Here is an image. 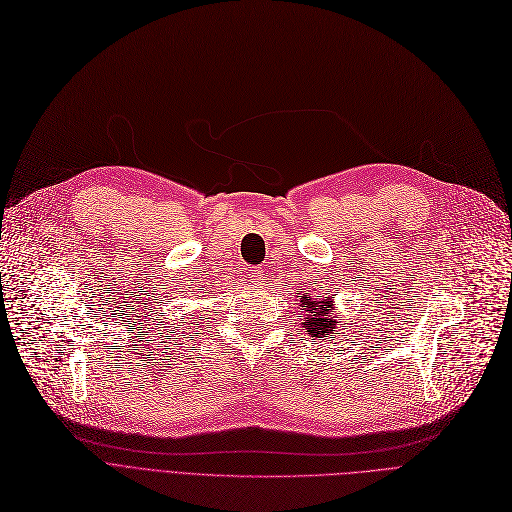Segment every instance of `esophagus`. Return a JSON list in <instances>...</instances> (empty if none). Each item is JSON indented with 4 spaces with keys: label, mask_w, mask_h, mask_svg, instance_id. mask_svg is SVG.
Instances as JSON below:
<instances>
[{
    "label": "esophagus",
    "mask_w": 512,
    "mask_h": 512,
    "mask_svg": "<svg viewBox=\"0 0 512 512\" xmlns=\"http://www.w3.org/2000/svg\"><path fill=\"white\" fill-rule=\"evenodd\" d=\"M250 281H252L254 285H262V283H264V271H262V269H254L252 275H250Z\"/></svg>",
    "instance_id": "obj_1"
}]
</instances>
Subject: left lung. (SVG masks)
<instances>
[{"instance_id":"8db88e82","label":"left lung","mask_w":512,"mask_h":512,"mask_svg":"<svg viewBox=\"0 0 512 512\" xmlns=\"http://www.w3.org/2000/svg\"><path fill=\"white\" fill-rule=\"evenodd\" d=\"M298 306L304 312L302 327L310 337H319L331 342V335H335L337 325L342 323V314L337 312L333 298H323L319 294H300Z\"/></svg>"}]
</instances>
